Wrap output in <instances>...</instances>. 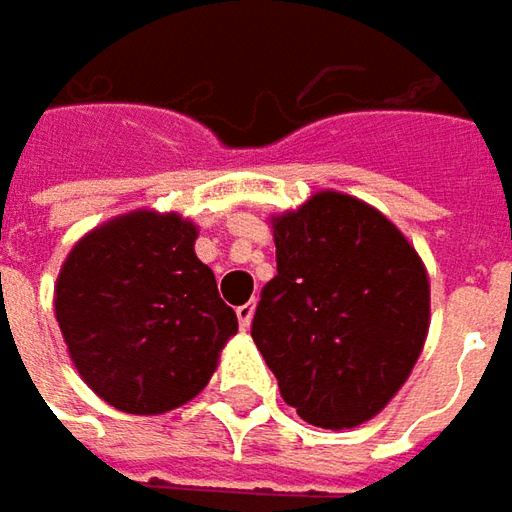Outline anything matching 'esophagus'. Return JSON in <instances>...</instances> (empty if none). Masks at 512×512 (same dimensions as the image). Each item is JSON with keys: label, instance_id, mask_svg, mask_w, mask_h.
Returning <instances> with one entry per match:
<instances>
[{"label": "esophagus", "instance_id": "34e87169", "mask_svg": "<svg viewBox=\"0 0 512 512\" xmlns=\"http://www.w3.org/2000/svg\"><path fill=\"white\" fill-rule=\"evenodd\" d=\"M255 311H257L255 300L243 303V306H240V309H238V323H240V328H243V331L252 326V320H255Z\"/></svg>", "mask_w": 512, "mask_h": 512}]
</instances>
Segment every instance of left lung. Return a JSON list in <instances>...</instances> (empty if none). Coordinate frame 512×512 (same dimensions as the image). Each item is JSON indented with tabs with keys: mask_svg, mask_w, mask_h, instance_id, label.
<instances>
[{
	"mask_svg": "<svg viewBox=\"0 0 512 512\" xmlns=\"http://www.w3.org/2000/svg\"><path fill=\"white\" fill-rule=\"evenodd\" d=\"M269 223L277 274L252 340L300 419L357 428L397 397L425 348L428 269L379 209L345 192L320 189Z\"/></svg>",
	"mask_w": 512,
	"mask_h": 512,
	"instance_id": "obj_1",
	"label": "left lung"
}]
</instances>
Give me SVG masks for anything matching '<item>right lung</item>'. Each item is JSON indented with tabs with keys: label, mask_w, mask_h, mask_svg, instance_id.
<instances>
[{
	"label": "right lung",
	"mask_w": 512,
	"mask_h": 512,
	"mask_svg": "<svg viewBox=\"0 0 512 512\" xmlns=\"http://www.w3.org/2000/svg\"><path fill=\"white\" fill-rule=\"evenodd\" d=\"M198 226L133 209L64 257L53 309L87 388L124 414L158 416L198 397L238 317L195 255Z\"/></svg>",
	"instance_id": "1"
}]
</instances>
